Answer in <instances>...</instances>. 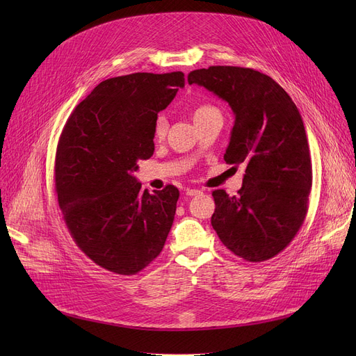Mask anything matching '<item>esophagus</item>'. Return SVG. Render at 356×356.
Listing matches in <instances>:
<instances>
[{"mask_svg":"<svg viewBox=\"0 0 356 356\" xmlns=\"http://www.w3.org/2000/svg\"><path fill=\"white\" fill-rule=\"evenodd\" d=\"M202 192L199 191V189H188V191H186V196H197V195H200Z\"/></svg>","mask_w":356,"mask_h":356,"instance_id":"34e87169","label":"esophagus"}]
</instances>
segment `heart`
I'll return each instance as SVG.
<instances>
[{
	"instance_id": "heart-1",
	"label": "heart",
	"mask_w": 356,
	"mask_h": 356,
	"mask_svg": "<svg viewBox=\"0 0 356 356\" xmlns=\"http://www.w3.org/2000/svg\"><path fill=\"white\" fill-rule=\"evenodd\" d=\"M216 112H219L215 106L212 105H199L196 106L193 111H192V117H193V121L197 122L199 120L202 118H207L212 114H216ZM165 131H167V121L164 117H159L156 120V124H154V136L156 138H163L165 136Z\"/></svg>"
}]
</instances>
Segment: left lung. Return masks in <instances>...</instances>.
Instances as JSON below:
<instances>
[{"label": "left lung", "mask_w": 356, "mask_h": 356, "mask_svg": "<svg viewBox=\"0 0 356 356\" xmlns=\"http://www.w3.org/2000/svg\"><path fill=\"white\" fill-rule=\"evenodd\" d=\"M188 81L231 105L235 124L223 159L245 167L236 196L212 192V227L235 255L267 261L290 244L309 209L312 160L300 112L273 78L250 67L209 66Z\"/></svg>", "instance_id": "1"}]
</instances>
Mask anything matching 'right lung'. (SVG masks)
Segmentation results:
<instances>
[{"label":"right lung","instance_id":"obj_1","mask_svg":"<svg viewBox=\"0 0 356 356\" xmlns=\"http://www.w3.org/2000/svg\"><path fill=\"white\" fill-rule=\"evenodd\" d=\"M183 86L181 72L106 79L63 127L54 161L59 208L76 245L111 273L145 268L173 225L179 189L143 192L133 173L153 156L157 114Z\"/></svg>","mask_w":356,"mask_h":356}]
</instances>
